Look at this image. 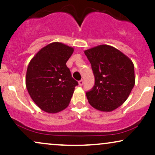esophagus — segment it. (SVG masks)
<instances>
[{"label": "esophagus", "instance_id": "1", "mask_svg": "<svg viewBox=\"0 0 155 155\" xmlns=\"http://www.w3.org/2000/svg\"><path fill=\"white\" fill-rule=\"evenodd\" d=\"M83 83H84V81H83V80H81V81H78V84H79V85H83Z\"/></svg>", "mask_w": 155, "mask_h": 155}]
</instances>
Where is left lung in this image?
Segmentation results:
<instances>
[{
  "instance_id": "left-lung-1",
  "label": "left lung",
  "mask_w": 155,
  "mask_h": 155,
  "mask_svg": "<svg viewBox=\"0 0 155 155\" xmlns=\"http://www.w3.org/2000/svg\"><path fill=\"white\" fill-rule=\"evenodd\" d=\"M84 53L95 77L94 88L86 92L88 102L96 110L112 112L126 101L135 85L134 63L109 45H97Z\"/></svg>"
}]
</instances>
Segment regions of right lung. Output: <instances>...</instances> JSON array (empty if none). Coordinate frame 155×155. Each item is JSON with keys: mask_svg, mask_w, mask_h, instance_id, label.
<instances>
[{"mask_svg": "<svg viewBox=\"0 0 155 155\" xmlns=\"http://www.w3.org/2000/svg\"><path fill=\"white\" fill-rule=\"evenodd\" d=\"M72 47L54 42L42 48L30 60L26 73V87L31 99L41 110L57 113L68 107L78 83L66 63Z\"/></svg>", "mask_w": 155, "mask_h": 155, "instance_id": "1", "label": "right lung"}]
</instances>
